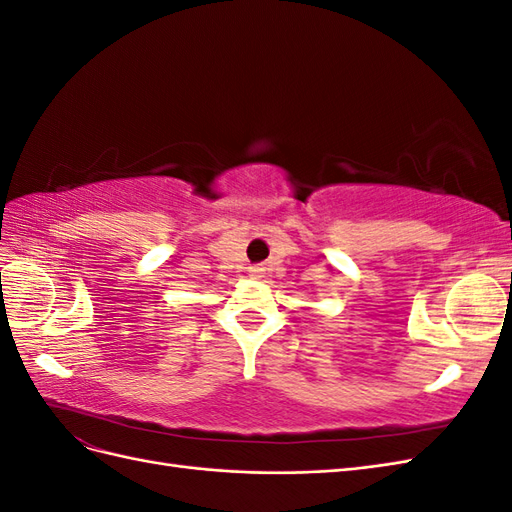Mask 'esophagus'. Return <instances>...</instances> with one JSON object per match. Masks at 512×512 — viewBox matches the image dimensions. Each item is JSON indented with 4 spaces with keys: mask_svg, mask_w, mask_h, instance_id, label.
Wrapping results in <instances>:
<instances>
[{
    "mask_svg": "<svg viewBox=\"0 0 512 512\" xmlns=\"http://www.w3.org/2000/svg\"><path fill=\"white\" fill-rule=\"evenodd\" d=\"M260 273H262L260 267H252V269H250V275H252V277H260Z\"/></svg>",
    "mask_w": 512,
    "mask_h": 512,
    "instance_id": "34e87169",
    "label": "esophagus"
}]
</instances>
